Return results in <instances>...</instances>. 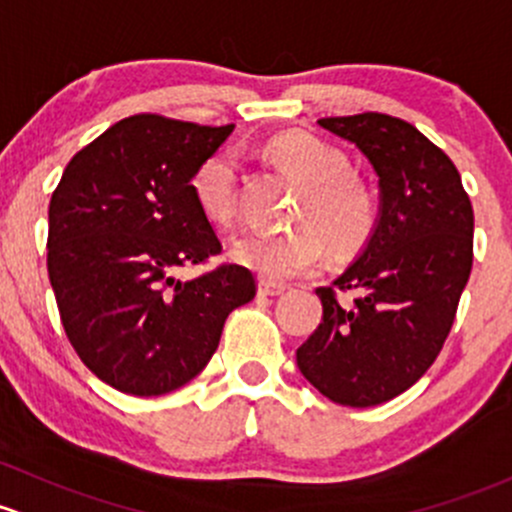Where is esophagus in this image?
Listing matches in <instances>:
<instances>
[{
    "label": "esophagus",
    "instance_id": "34e87169",
    "mask_svg": "<svg viewBox=\"0 0 512 512\" xmlns=\"http://www.w3.org/2000/svg\"><path fill=\"white\" fill-rule=\"evenodd\" d=\"M283 291H286V286H281V283H273V281L258 283V295H268V298H273V295H281Z\"/></svg>",
    "mask_w": 512,
    "mask_h": 512
}]
</instances>
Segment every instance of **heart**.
<instances>
[{"mask_svg": "<svg viewBox=\"0 0 512 512\" xmlns=\"http://www.w3.org/2000/svg\"><path fill=\"white\" fill-rule=\"evenodd\" d=\"M266 157L286 177L300 184L291 231L266 234L246 231L231 244V256L266 281H291L313 271L325 246L347 256L370 239L374 229V194L340 147L291 130L266 142ZM236 162L229 152H217L197 167L192 194L212 224H229L236 212Z\"/></svg>", "mask_w": 512, "mask_h": 512, "instance_id": "1", "label": "heart"}]
</instances>
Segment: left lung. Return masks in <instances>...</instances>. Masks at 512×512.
<instances>
[{
	"instance_id": "8db88e82",
	"label": "left lung",
	"mask_w": 512,
	"mask_h": 512,
	"mask_svg": "<svg viewBox=\"0 0 512 512\" xmlns=\"http://www.w3.org/2000/svg\"><path fill=\"white\" fill-rule=\"evenodd\" d=\"M355 142L382 189L377 229L333 286L323 320L298 347L303 377L342 407H377L434 365L473 266V207L456 165L407 120L320 118Z\"/></svg>"
}]
</instances>
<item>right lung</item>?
<instances>
[{"mask_svg": "<svg viewBox=\"0 0 512 512\" xmlns=\"http://www.w3.org/2000/svg\"><path fill=\"white\" fill-rule=\"evenodd\" d=\"M234 125L140 113L78 150L49 204V281L83 365L118 392L160 397L207 367L254 273L219 263L192 281L221 241L197 207L192 177Z\"/></svg>", "mask_w": 512, "mask_h": 512, "instance_id": "add662e5", "label": "right lung"}]
</instances>
